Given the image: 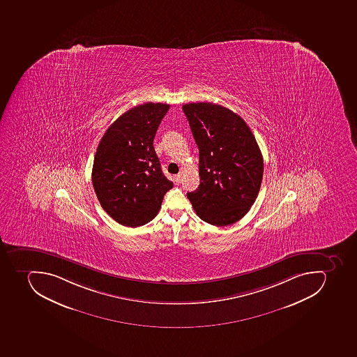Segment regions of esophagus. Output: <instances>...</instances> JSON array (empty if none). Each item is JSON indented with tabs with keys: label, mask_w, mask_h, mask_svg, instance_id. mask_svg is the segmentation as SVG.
Wrapping results in <instances>:
<instances>
[{
	"label": "esophagus",
	"mask_w": 357,
	"mask_h": 357,
	"mask_svg": "<svg viewBox=\"0 0 357 357\" xmlns=\"http://www.w3.org/2000/svg\"><path fill=\"white\" fill-rule=\"evenodd\" d=\"M174 181L179 185V183H181V181H183V174H178L176 177H174Z\"/></svg>",
	"instance_id": "1"
}]
</instances>
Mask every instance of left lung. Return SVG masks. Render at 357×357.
I'll use <instances>...</instances> for the list:
<instances>
[{
  "mask_svg": "<svg viewBox=\"0 0 357 357\" xmlns=\"http://www.w3.org/2000/svg\"><path fill=\"white\" fill-rule=\"evenodd\" d=\"M199 149V187L187 194L200 220L227 226L245 216L257 199L263 158L240 115L213 103L183 106Z\"/></svg>",
  "mask_w": 357,
  "mask_h": 357,
  "instance_id": "1",
  "label": "left lung"
}]
</instances>
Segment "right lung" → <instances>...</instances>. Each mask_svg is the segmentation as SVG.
I'll use <instances>...</instances> for the list:
<instances>
[{"instance_id": "add662e5", "label": "right lung", "mask_w": 357, "mask_h": 357, "mask_svg": "<svg viewBox=\"0 0 357 357\" xmlns=\"http://www.w3.org/2000/svg\"><path fill=\"white\" fill-rule=\"evenodd\" d=\"M170 105L146 103L128 109L97 146L91 181L104 211L121 225L142 226L157 216L174 187L154 151L153 140Z\"/></svg>"}]
</instances>
